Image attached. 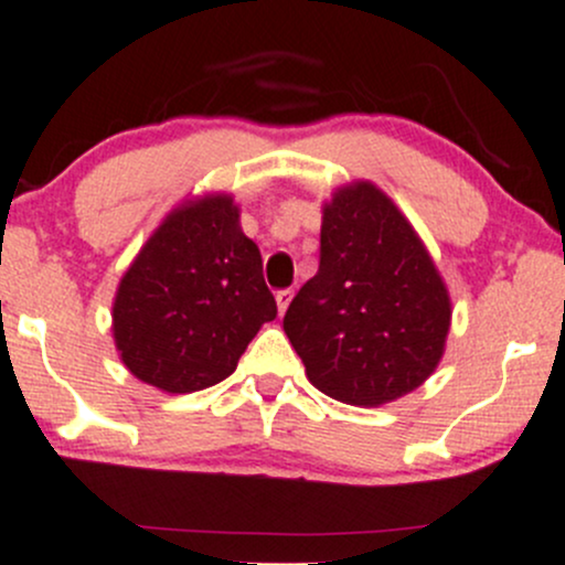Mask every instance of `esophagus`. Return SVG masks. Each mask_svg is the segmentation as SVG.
<instances>
[{"instance_id":"esophagus-1","label":"esophagus","mask_w":565,"mask_h":565,"mask_svg":"<svg viewBox=\"0 0 565 565\" xmlns=\"http://www.w3.org/2000/svg\"><path fill=\"white\" fill-rule=\"evenodd\" d=\"M289 300H292V289H278L276 292V302H278V311H287Z\"/></svg>"}]
</instances>
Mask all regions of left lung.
<instances>
[{"mask_svg":"<svg viewBox=\"0 0 565 565\" xmlns=\"http://www.w3.org/2000/svg\"><path fill=\"white\" fill-rule=\"evenodd\" d=\"M449 295L423 241L373 183L324 205L319 270L284 313L308 382L349 406H382L436 371Z\"/></svg>","mask_w":565,"mask_h":565,"instance_id":"1","label":"left lung"}]
</instances>
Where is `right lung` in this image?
Wrapping results in <instances>:
<instances>
[{"label":"right lung","mask_w":565,"mask_h":565,"mask_svg":"<svg viewBox=\"0 0 565 565\" xmlns=\"http://www.w3.org/2000/svg\"><path fill=\"white\" fill-rule=\"evenodd\" d=\"M276 313L257 243L243 235L233 198L213 194L148 237L118 284L113 335L135 376L181 395L227 379Z\"/></svg>","instance_id":"obj_1"}]
</instances>
